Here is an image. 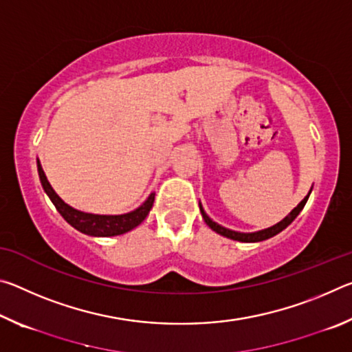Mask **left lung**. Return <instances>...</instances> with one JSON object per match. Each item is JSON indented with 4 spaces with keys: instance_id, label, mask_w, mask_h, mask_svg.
I'll return each instance as SVG.
<instances>
[{
    "instance_id": "left-lung-1",
    "label": "left lung",
    "mask_w": 352,
    "mask_h": 352,
    "mask_svg": "<svg viewBox=\"0 0 352 352\" xmlns=\"http://www.w3.org/2000/svg\"><path fill=\"white\" fill-rule=\"evenodd\" d=\"M312 192V188L311 190H309L307 195L305 199H302L300 204H298L294 210H292L287 216H285L281 222L275 223L273 226H270V228H265V230H259V231H254V233H241V231H234V230H230V228H225V226L219 225L217 222H214V220L208 216V214L205 212L204 206H201V204L199 201V206H200V212L201 216H204V220L206 222V225L210 226V228L212 231H216L217 234L223 236V237H228V239H233V241H239V242H261V241H265V239H270V237L276 236L278 233H281L283 230L287 228V226L294 222V220L296 219L298 214L301 212L302 208H305L306 201L309 199V195H311Z\"/></svg>"
}]
</instances>
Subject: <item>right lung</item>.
<instances>
[{"label":"right lung","instance_id":"1","mask_svg":"<svg viewBox=\"0 0 352 352\" xmlns=\"http://www.w3.org/2000/svg\"><path fill=\"white\" fill-rule=\"evenodd\" d=\"M37 170L40 177V183L43 186L47 197L54 204L56 210L60 212V216L67 220V222L80 231L83 234L94 236V237H110V236H119L124 233H129L133 228H136L142 220L147 217L148 211L152 210L155 192H152L148 197L142 201V204L136 208V210L126 212V214H93L79 211L76 208L69 206L68 204L58 197V194L52 189L51 183L47 182L45 175V170L41 168L40 160L37 158Z\"/></svg>","mask_w":352,"mask_h":352}]
</instances>
